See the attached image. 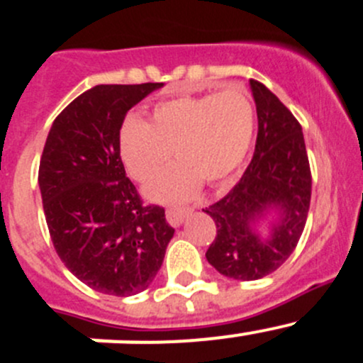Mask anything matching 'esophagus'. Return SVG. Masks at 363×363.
Returning <instances> with one entry per match:
<instances>
[{
    "label": "esophagus",
    "mask_w": 363,
    "mask_h": 363,
    "mask_svg": "<svg viewBox=\"0 0 363 363\" xmlns=\"http://www.w3.org/2000/svg\"><path fill=\"white\" fill-rule=\"evenodd\" d=\"M191 212V208H168L167 211V221L170 223L174 228L181 226L184 223V219L188 218V214Z\"/></svg>",
    "instance_id": "esophagus-1"
}]
</instances>
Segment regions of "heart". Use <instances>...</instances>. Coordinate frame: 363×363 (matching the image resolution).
<instances>
[{"mask_svg":"<svg viewBox=\"0 0 363 363\" xmlns=\"http://www.w3.org/2000/svg\"><path fill=\"white\" fill-rule=\"evenodd\" d=\"M256 112L244 87L179 96L152 107L151 123L128 116L119 131V152L133 179L151 181L174 151L179 163L168 168L145 193L161 203L193 199L202 181L218 186L246 160L255 135Z\"/></svg>","mask_w":363,"mask_h":363,"instance_id":"obj_1","label":"heart"}]
</instances>
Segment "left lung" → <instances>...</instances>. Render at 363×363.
<instances>
[{"label": "left lung", "instance_id": "obj_1", "mask_svg": "<svg viewBox=\"0 0 363 363\" xmlns=\"http://www.w3.org/2000/svg\"><path fill=\"white\" fill-rule=\"evenodd\" d=\"M258 116L255 155L240 181L207 212L216 239L205 256L223 276L255 281L279 269L294 252L311 203V168L302 126L279 98L250 80ZM274 215L269 235L259 223Z\"/></svg>", "mask_w": 363, "mask_h": 363}]
</instances>
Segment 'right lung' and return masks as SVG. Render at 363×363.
I'll use <instances>...</instances> for the list:
<instances>
[{
	"instance_id": "right-lung-1",
	"label": "right lung",
	"mask_w": 363,
	"mask_h": 363,
	"mask_svg": "<svg viewBox=\"0 0 363 363\" xmlns=\"http://www.w3.org/2000/svg\"><path fill=\"white\" fill-rule=\"evenodd\" d=\"M163 82L100 84L52 123L38 186L54 250L100 294L130 296L151 286L175 230L160 205H144L126 177L119 131L128 111Z\"/></svg>"
}]
</instances>
